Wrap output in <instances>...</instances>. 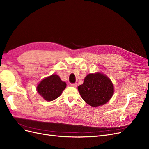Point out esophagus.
<instances>
[{
	"label": "esophagus",
	"instance_id": "34e87169",
	"mask_svg": "<svg viewBox=\"0 0 149 149\" xmlns=\"http://www.w3.org/2000/svg\"><path fill=\"white\" fill-rule=\"evenodd\" d=\"M70 86H72V87H74V88H76L77 86V84L76 83H71V84H70Z\"/></svg>",
	"mask_w": 149,
	"mask_h": 149
}]
</instances>
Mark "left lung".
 Returning <instances> with one entry per match:
<instances>
[{
  "label": "left lung",
  "instance_id": "obj_1",
  "mask_svg": "<svg viewBox=\"0 0 149 149\" xmlns=\"http://www.w3.org/2000/svg\"><path fill=\"white\" fill-rule=\"evenodd\" d=\"M78 90L85 102L92 107L106 104L114 91L111 80L100 73L88 74L84 83L78 86Z\"/></svg>",
  "mask_w": 149,
  "mask_h": 149
}]
</instances>
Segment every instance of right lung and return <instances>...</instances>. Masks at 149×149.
I'll list each match as a JSON object with an SVG mask.
<instances>
[{
    "instance_id": "1",
    "label": "right lung",
    "mask_w": 149,
    "mask_h": 149,
    "mask_svg": "<svg viewBox=\"0 0 149 149\" xmlns=\"http://www.w3.org/2000/svg\"><path fill=\"white\" fill-rule=\"evenodd\" d=\"M66 87V83L62 81L58 75H52L39 83L37 90L45 100L51 101L57 98Z\"/></svg>"
}]
</instances>
